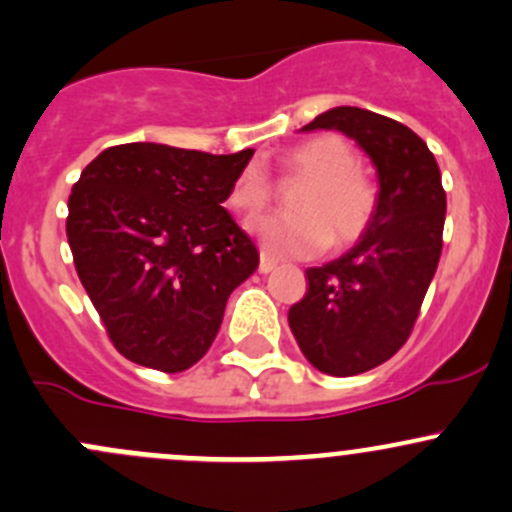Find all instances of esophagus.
Here are the masks:
<instances>
[{
	"label": "esophagus",
	"instance_id": "obj_1",
	"mask_svg": "<svg viewBox=\"0 0 512 512\" xmlns=\"http://www.w3.org/2000/svg\"><path fill=\"white\" fill-rule=\"evenodd\" d=\"M275 267H277V262L272 260V257H267V255L260 257V272H262V275H270V272L275 270Z\"/></svg>",
	"mask_w": 512,
	"mask_h": 512
}]
</instances>
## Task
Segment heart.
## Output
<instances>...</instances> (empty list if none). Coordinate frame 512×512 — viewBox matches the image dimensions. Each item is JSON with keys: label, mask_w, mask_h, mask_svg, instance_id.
I'll return each mask as SVG.
<instances>
[{"label": "heart", "mask_w": 512, "mask_h": 512, "mask_svg": "<svg viewBox=\"0 0 512 512\" xmlns=\"http://www.w3.org/2000/svg\"><path fill=\"white\" fill-rule=\"evenodd\" d=\"M354 148L339 136H317L287 148L277 158L285 180H307L294 200L299 215H265L247 220L262 252L275 260L312 257L364 235L376 213V185L361 173ZM272 198V183L257 165H247L232 183L227 205L240 215H257Z\"/></svg>", "instance_id": "obj_1"}]
</instances>
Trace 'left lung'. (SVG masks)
<instances>
[{
    "label": "left lung",
    "instance_id": "8db88e82",
    "mask_svg": "<svg viewBox=\"0 0 512 512\" xmlns=\"http://www.w3.org/2000/svg\"><path fill=\"white\" fill-rule=\"evenodd\" d=\"M342 131L371 158L376 213L349 252L309 267V289L289 307V329L322 374L354 376L391 359L436 275L446 190L426 143L404 123L356 106L319 113L302 131Z\"/></svg>",
    "mask_w": 512,
    "mask_h": 512
}]
</instances>
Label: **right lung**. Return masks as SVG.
Listing matches in <instances>:
<instances>
[{"label":"right lung","instance_id":"add662e5","mask_svg":"<svg viewBox=\"0 0 512 512\" xmlns=\"http://www.w3.org/2000/svg\"><path fill=\"white\" fill-rule=\"evenodd\" d=\"M252 153L126 143L98 153L71 188L76 272L133 364L178 374L203 359L227 297L260 265L255 242L223 208Z\"/></svg>","mask_w":512,"mask_h":512}]
</instances>
